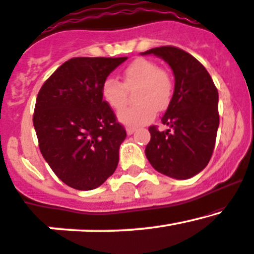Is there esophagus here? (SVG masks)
I'll return each mask as SVG.
<instances>
[{
    "mask_svg": "<svg viewBox=\"0 0 254 254\" xmlns=\"http://www.w3.org/2000/svg\"><path fill=\"white\" fill-rule=\"evenodd\" d=\"M126 132H127V134H128V135L133 134V133L135 132V128H134V127H128L127 129H126Z\"/></svg>",
    "mask_w": 254,
    "mask_h": 254,
    "instance_id": "obj_1",
    "label": "esophagus"
}]
</instances>
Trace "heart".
Masks as SVG:
<instances>
[{"instance_id": "heart-1", "label": "heart", "mask_w": 254, "mask_h": 254, "mask_svg": "<svg viewBox=\"0 0 254 254\" xmlns=\"http://www.w3.org/2000/svg\"><path fill=\"white\" fill-rule=\"evenodd\" d=\"M122 84L118 79L107 78L102 82L103 101L114 110L125 107L127 90H135L134 99L138 103L119 113V121L126 126H140L164 110L172 101L174 84L167 70L147 59H136L125 67L121 73Z\"/></svg>"}]
</instances>
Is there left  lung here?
Here are the masks:
<instances>
[{
  "label": "left lung",
  "instance_id": "8db88e82",
  "mask_svg": "<svg viewBox=\"0 0 254 254\" xmlns=\"http://www.w3.org/2000/svg\"><path fill=\"white\" fill-rule=\"evenodd\" d=\"M150 54L170 65L175 87L162 118L168 129L149 128L145 155L157 172L186 180L200 173L212 156L219 125L218 91L204 65L186 51L168 45L141 55Z\"/></svg>",
  "mask_w": 254,
  "mask_h": 254
}]
</instances>
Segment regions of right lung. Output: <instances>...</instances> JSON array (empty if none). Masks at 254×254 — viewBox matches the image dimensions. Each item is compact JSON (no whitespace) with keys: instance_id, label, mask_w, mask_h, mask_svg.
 <instances>
[{"instance_id":"right-lung-1","label":"right lung","mask_w":254,"mask_h":254,"mask_svg":"<svg viewBox=\"0 0 254 254\" xmlns=\"http://www.w3.org/2000/svg\"><path fill=\"white\" fill-rule=\"evenodd\" d=\"M127 58H74L43 84L33 126L43 157L79 190H95L115 172L124 126L103 101L102 82Z\"/></svg>"}]
</instances>
